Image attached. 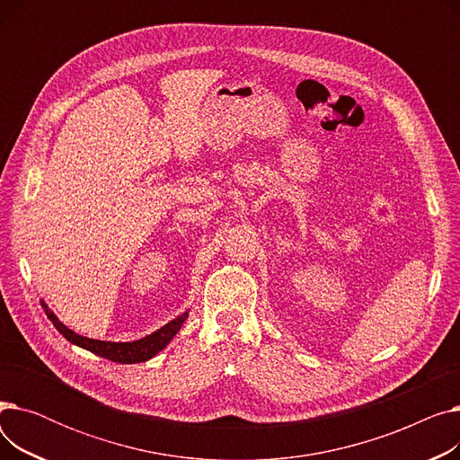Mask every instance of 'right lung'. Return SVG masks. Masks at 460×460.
<instances>
[{"label": "right lung", "instance_id": "add662e5", "mask_svg": "<svg viewBox=\"0 0 460 460\" xmlns=\"http://www.w3.org/2000/svg\"><path fill=\"white\" fill-rule=\"evenodd\" d=\"M44 311L48 319L52 321V324L58 328L59 333H63L65 340H68L70 343H75L96 356H102L106 359L117 361V364H139V361H147L153 356H156L162 349H165L169 345V341L173 340L177 335V332L181 330L182 323L188 319V311L182 313L181 317L173 319L172 323H167L165 326H162L160 330L153 332L151 335L143 337V340L137 341H130V343H113V341H99V340H89V337L78 335L76 332H72L70 328H66L54 313L48 309V305L42 302Z\"/></svg>", "mask_w": 460, "mask_h": 460}]
</instances>
